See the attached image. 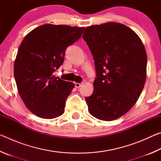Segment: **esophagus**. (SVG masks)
I'll use <instances>...</instances> for the list:
<instances>
[{
    "instance_id": "obj_1",
    "label": "esophagus",
    "mask_w": 161,
    "mask_h": 161,
    "mask_svg": "<svg viewBox=\"0 0 161 161\" xmlns=\"http://www.w3.org/2000/svg\"><path fill=\"white\" fill-rule=\"evenodd\" d=\"M81 85H82V83H75V86L77 87V88H80V86H81Z\"/></svg>"
}]
</instances>
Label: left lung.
Listing matches in <instances>:
<instances>
[{
    "instance_id": "left-lung-1",
    "label": "left lung",
    "mask_w": 161,
    "mask_h": 161,
    "mask_svg": "<svg viewBox=\"0 0 161 161\" xmlns=\"http://www.w3.org/2000/svg\"><path fill=\"white\" fill-rule=\"evenodd\" d=\"M93 55L97 78L88 110L102 121L126 114L137 102L146 80L147 55L142 41L124 24L108 22L86 28L83 35Z\"/></svg>"
}]
</instances>
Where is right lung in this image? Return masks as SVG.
Returning a JSON list of instances; mask_svg holds the SVG:
<instances>
[{"label": "right lung", "mask_w": 161, "mask_h": 161, "mask_svg": "<svg viewBox=\"0 0 161 161\" xmlns=\"http://www.w3.org/2000/svg\"><path fill=\"white\" fill-rule=\"evenodd\" d=\"M84 28L45 24L32 30L22 41L14 62L19 95L26 107L42 119L64 113L65 102L75 84L55 77L68 46L80 39Z\"/></svg>", "instance_id": "add662e5"}]
</instances>
